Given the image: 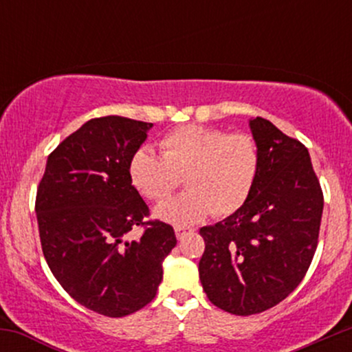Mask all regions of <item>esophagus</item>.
I'll return each instance as SVG.
<instances>
[{
    "instance_id": "esophagus-1",
    "label": "esophagus",
    "mask_w": 352,
    "mask_h": 352,
    "mask_svg": "<svg viewBox=\"0 0 352 352\" xmlns=\"http://www.w3.org/2000/svg\"><path fill=\"white\" fill-rule=\"evenodd\" d=\"M190 232H192V230L184 228V227H177V228H175V235H177V238H179V240H182V238H184V236L187 235V233H190Z\"/></svg>"
}]
</instances>
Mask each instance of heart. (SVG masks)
I'll return each instance as SVG.
<instances>
[{"label": "heart", "mask_w": 352, "mask_h": 352, "mask_svg": "<svg viewBox=\"0 0 352 352\" xmlns=\"http://www.w3.org/2000/svg\"><path fill=\"white\" fill-rule=\"evenodd\" d=\"M160 155L140 147L129 160V179L140 195L162 201L184 177L187 192L164 201L155 217L177 227L210 213L228 217L246 204L260 172V151L248 134L204 125H180L159 142Z\"/></svg>", "instance_id": "b5f03b06"}]
</instances>
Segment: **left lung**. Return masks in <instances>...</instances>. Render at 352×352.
<instances>
[{
    "instance_id": "1",
    "label": "left lung",
    "mask_w": 352,
    "mask_h": 352,
    "mask_svg": "<svg viewBox=\"0 0 352 352\" xmlns=\"http://www.w3.org/2000/svg\"><path fill=\"white\" fill-rule=\"evenodd\" d=\"M260 172L238 212L200 228L208 300L238 316L263 313L296 289L318 246L322 190L308 148L263 119L250 120Z\"/></svg>"
}]
</instances>
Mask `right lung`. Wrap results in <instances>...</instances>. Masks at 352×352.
Returning <instances> with one entry per match:
<instances>
[{"label": "right lung", "mask_w": 352, "mask_h": 352, "mask_svg": "<svg viewBox=\"0 0 352 352\" xmlns=\"http://www.w3.org/2000/svg\"><path fill=\"white\" fill-rule=\"evenodd\" d=\"M151 122L106 116L87 120L47 157L36 193L44 258L64 292L109 318L155 298L162 261L177 245L170 225L145 221L148 207L129 179V160ZM144 226L139 241L124 240Z\"/></svg>", "instance_id": "add662e5"}]
</instances>
